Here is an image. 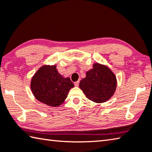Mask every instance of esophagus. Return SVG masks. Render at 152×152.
<instances>
[{"label": "esophagus", "instance_id": "1", "mask_svg": "<svg viewBox=\"0 0 152 152\" xmlns=\"http://www.w3.org/2000/svg\"><path fill=\"white\" fill-rule=\"evenodd\" d=\"M74 85H75V86H79V81H77L76 82H74Z\"/></svg>", "mask_w": 152, "mask_h": 152}]
</instances>
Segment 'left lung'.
<instances>
[{
  "label": "left lung",
  "mask_w": 152,
  "mask_h": 152,
  "mask_svg": "<svg viewBox=\"0 0 152 152\" xmlns=\"http://www.w3.org/2000/svg\"><path fill=\"white\" fill-rule=\"evenodd\" d=\"M79 87L90 100L104 103L114 94L117 87L116 76L106 65L96 62L93 64V68L86 72Z\"/></svg>",
  "instance_id": "left-lung-1"
}]
</instances>
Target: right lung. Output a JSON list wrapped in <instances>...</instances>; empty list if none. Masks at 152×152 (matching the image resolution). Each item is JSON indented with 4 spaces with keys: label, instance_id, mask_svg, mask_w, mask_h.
Masks as SVG:
<instances>
[{
    "label": "right lung",
    "instance_id": "obj_1",
    "mask_svg": "<svg viewBox=\"0 0 152 152\" xmlns=\"http://www.w3.org/2000/svg\"><path fill=\"white\" fill-rule=\"evenodd\" d=\"M74 86L69 77L65 78L58 73L56 65L40 66L30 82V89L35 98L52 107H58L64 103Z\"/></svg>",
    "mask_w": 152,
    "mask_h": 152
}]
</instances>
